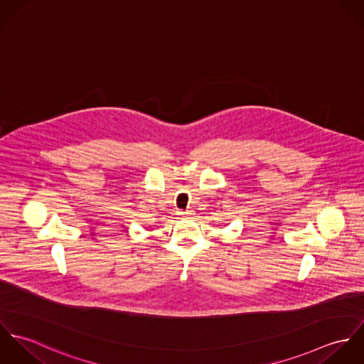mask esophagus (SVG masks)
I'll use <instances>...</instances> for the list:
<instances>
[{
  "label": "esophagus",
  "mask_w": 364,
  "mask_h": 364,
  "mask_svg": "<svg viewBox=\"0 0 364 364\" xmlns=\"http://www.w3.org/2000/svg\"><path fill=\"white\" fill-rule=\"evenodd\" d=\"M181 215H185V217H189V215H192L193 214V210H185V211H178Z\"/></svg>",
  "instance_id": "1"
}]
</instances>
